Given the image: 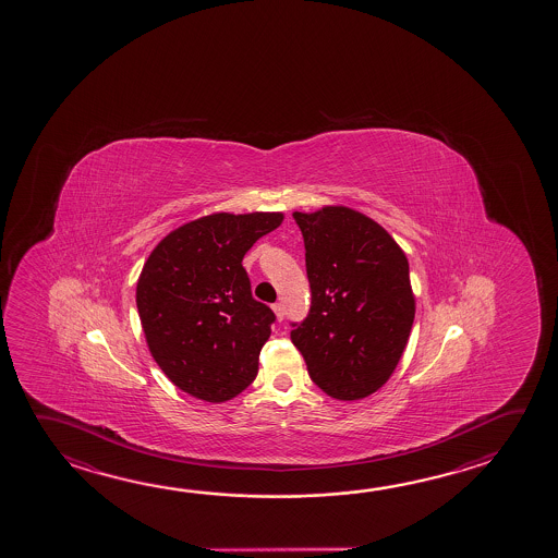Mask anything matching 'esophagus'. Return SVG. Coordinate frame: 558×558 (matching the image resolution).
Returning a JSON list of instances; mask_svg holds the SVG:
<instances>
[{"label": "esophagus", "instance_id": "1", "mask_svg": "<svg viewBox=\"0 0 558 558\" xmlns=\"http://www.w3.org/2000/svg\"><path fill=\"white\" fill-rule=\"evenodd\" d=\"M272 312H275L276 319H278V322H282V319H283V305H282V303H275V305H272Z\"/></svg>", "mask_w": 558, "mask_h": 558}]
</instances>
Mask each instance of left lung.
I'll return each instance as SVG.
<instances>
[{"label":"left lung","instance_id":"8db88e82","mask_svg":"<svg viewBox=\"0 0 558 558\" xmlns=\"http://www.w3.org/2000/svg\"><path fill=\"white\" fill-rule=\"evenodd\" d=\"M312 286L307 319L292 329L312 380L335 400L380 390L415 317L410 265L393 236L347 206L293 211Z\"/></svg>","mask_w":558,"mask_h":558}]
</instances>
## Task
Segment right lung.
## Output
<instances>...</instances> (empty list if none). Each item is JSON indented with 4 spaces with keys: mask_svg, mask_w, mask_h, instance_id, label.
<instances>
[{
    "mask_svg": "<svg viewBox=\"0 0 558 558\" xmlns=\"http://www.w3.org/2000/svg\"><path fill=\"white\" fill-rule=\"evenodd\" d=\"M282 221V211L197 217L170 231L141 270L137 310L148 351L197 400L223 403L256 378L275 313L253 298L241 263Z\"/></svg>",
    "mask_w": 558,
    "mask_h": 558,
    "instance_id": "1",
    "label": "right lung"
}]
</instances>
